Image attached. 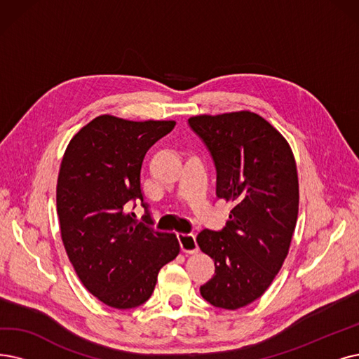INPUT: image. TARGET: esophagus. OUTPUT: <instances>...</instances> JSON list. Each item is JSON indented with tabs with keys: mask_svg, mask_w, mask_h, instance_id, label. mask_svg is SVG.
Returning a JSON list of instances; mask_svg holds the SVG:
<instances>
[{
	"mask_svg": "<svg viewBox=\"0 0 359 359\" xmlns=\"http://www.w3.org/2000/svg\"><path fill=\"white\" fill-rule=\"evenodd\" d=\"M178 241H180V246H181V250L184 253H196L198 250V246H197V241H196V236L191 234V233H187V234H178Z\"/></svg>",
	"mask_w": 359,
	"mask_h": 359,
	"instance_id": "1",
	"label": "esophagus"
}]
</instances>
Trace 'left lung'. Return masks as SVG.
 I'll list each match as a JSON object with an SVG mask.
<instances>
[{"label":"left lung","instance_id":"1","mask_svg":"<svg viewBox=\"0 0 359 359\" xmlns=\"http://www.w3.org/2000/svg\"><path fill=\"white\" fill-rule=\"evenodd\" d=\"M189 125L212 156L218 198L234 203L222 229L197 236L215 261L200 293L234 311L265 293L289 253L299 209L296 162L284 137L253 111L202 114Z\"/></svg>","mask_w":359,"mask_h":359}]
</instances>
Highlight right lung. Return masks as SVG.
Here are the masks:
<instances>
[{"label":"right lung","mask_w":359,"mask_h":359,"mask_svg":"<svg viewBox=\"0 0 359 359\" xmlns=\"http://www.w3.org/2000/svg\"><path fill=\"white\" fill-rule=\"evenodd\" d=\"M174 126V121L103 114L65 151L57 181L62 240L85 289L107 306L131 309L147 302L161 268L180 253L175 234L153 226L140 181L147 150ZM137 199L147 209L146 223L129 212Z\"/></svg>","instance_id":"add662e5"}]
</instances>
